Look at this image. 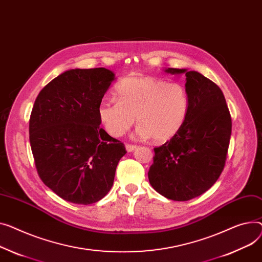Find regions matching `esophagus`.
<instances>
[{
  "label": "esophagus",
  "instance_id": "34e87169",
  "mask_svg": "<svg viewBox=\"0 0 262 262\" xmlns=\"http://www.w3.org/2000/svg\"><path fill=\"white\" fill-rule=\"evenodd\" d=\"M125 148H126V150H127L128 152H130V151H133L134 149H136L137 146H136V145H133V144H126V145H125Z\"/></svg>",
  "mask_w": 262,
  "mask_h": 262
}]
</instances>
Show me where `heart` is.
<instances>
[{
    "label": "heart",
    "mask_w": 262,
    "mask_h": 262,
    "mask_svg": "<svg viewBox=\"0 0 262 262\" xmlns=\"http://www.w3.org/2000/svg\"><path fill=\"white\" fill-rule=\"evenodd\" d=\"M115 97H104L98 105V117L103 127L113 137L123 136L139 123L136 136L165 142L183 126L189 99L185 87L155 77H129L121 81Z\"/></svg>",
    "instance_id": "obj_1"
}]
</instances>
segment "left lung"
<instances>
[{
	"label": "left lung",
	"instance_id": "1",
	"mask_svg": "<svg viewBox=\"0 0 262 262\" xmlns=\"http://www.w3.org/2000/svg\"><path fill=\"white\" fill-rule=\"evenodd\" d=\"M185 75L189 108L183 126L154 148L148 180L155 190L173 201H187L211 188L223 170L232 134V119L222 91L195 71L167 68Z\"/></svg>",
	"mask_w": 262,
	"mask_h": 262
}]
</instances>
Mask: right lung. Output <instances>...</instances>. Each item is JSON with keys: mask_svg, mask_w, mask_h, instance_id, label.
I'll use <instances>...</instances> for the list:
<instances>
[{"mask_svg": "<svg viewBox=\"0 0 262 262\" xmlns=\"http://www.w3.org/2000/svg\"><path fill=\"white\" fill-rule=\"evenodd\" d=\"M115 74L69 69L38 95L29 120V141L41 180L62 199L92 204L111 190L124 144L100 127L98 105Z\"/></svg>", "mask_w": 262, "mask_h": 262, "instance_id": "add662e5", "label": "right lung"}]
</instances>
